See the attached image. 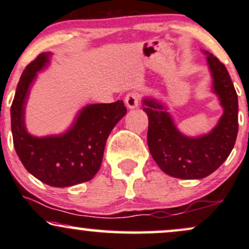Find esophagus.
Here are the masks:
<instances>
[{"mask_svg":"<svg viewBox=\"0 0 249 249\" xmlns=\"http://www.w3.org/2000/svg\"><path fill=\"white\" fill-rule=\"evenodd\" d=\"M139 100H140V95L137 93H128L124 98V102H125V106L129 109H134L139 106Z\"/></svg>","mask_w":249,"mask_h":249,"instance_id":"obj_1","label":"esophagus"}]
</instances>
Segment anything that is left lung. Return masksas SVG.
Returning a JSON list of instances; mask_svg holds the SVG:
<instances>
[{
  "mask_svg": "<svg viewBox=\"0 0 249 249\" xmlns=\"http://www.w3.org/2000/svg\"><path fill=\"white\" fill-rule=\"evenodd\" d=\"M206 55L212 78V93L217 95L223 114L209 133L189 136L178 129L164 102L153 96L142 99L148 115V147L160 170L180 179H200L214 172L232 151L238 135V95L226 67L212 53Z\"/></svg>",
  "mask_w": 249,
  "mask_h": 249,
  "instance_id": "obj_1",
  "label": "left lung"
}]
</instances>
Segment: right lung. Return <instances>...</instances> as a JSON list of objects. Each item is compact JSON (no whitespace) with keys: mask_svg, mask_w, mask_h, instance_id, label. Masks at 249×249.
I'll list each match as a JSON object with an SVG mask.
<instances>
[{"mask_svg":"<svg viewBox=\"0 0 249 249\" xmlns=\"http://www.w3.org/2000/svg\"><path fill=\"white\" fill-rule=\"evenodd\" d=\"M51 55V52L40 53L20 75L10 108L11 133L17 156L32 176L50 186L67 188L95 176L108 136L127 108L122 100L86 105L61 134L32 135L25 124L26 104L38 73L50 65Z\"/></svg>","mask_w":249,"mask_h":249,"instance_id":"right-lung-1","label":"right lung"}]
</instances>
